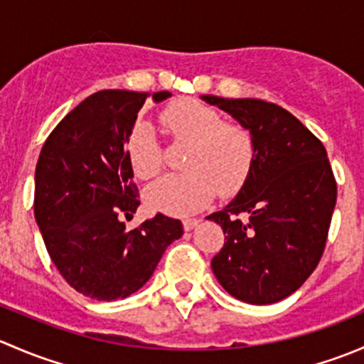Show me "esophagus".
Wrapping results in <instances>:
<instances>
[{
    "label": "esophagus",
    "mask_w": 364,
    "mask_h": 364,
    "mask_svg": "<svg viewBox=\"0 0 364 364\" xmlns=\"http://www.w3.org/2000/svg\"><path fill=\"white\" fill-rule=\"evenodd\" d=\"M199 222H200L199 218H186L183 220V227H185V230H192L193 227L199 225Z\"/></svg>",
    "instance_id": "obj_1"
}]
</instances>
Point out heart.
I'll use <instances>...</instances> for the list:
<instances>
[{"mask_svg":"<svg viewBox=\"0 0 364 364\" xmlns=\"http://www.w3.org/2000/svg\"><path fill=\"white\" fill-rule=\"evenodd\" d=\"M160 124L171 139L192 144L185 161L190 172L164 176L144 190L151 211L185 216L211 203L216 190L232 196L245 185L255 159V141L247 127L223 121L216 109L192 98L165 107ZM127 160L141 179L161 171L164 155L151 124H135L127 139Z\"/></svg>","mask_w":364,"mask_h":364,"instance_id":"obj_1","label":"heart"}]
</instances>
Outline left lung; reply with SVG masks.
Listing matches in <instances>:
<instances>
[{
  "label": "left lung",
  "instance_id": "8db88e82",
  "mask_svg": "<svg viewBox=\"0 0 364 364\" xmlns=\"http://www.w3.org/2000/svg\"><path fill=\"white\" fill-rule=\"evenodd\" d=\"M200 98L247 127L255 141L245 185L222 211L205 216L222 225L227 240L213 257V273L236 299L278 303L306 282L324 252L336 204L328 153L280 105L257 98Z\"/></svg>",
  "mask_w": 364,
  "mask_h": 364
}]
</instances>
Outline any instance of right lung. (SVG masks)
I'll return each instance as SVG.
<instances>
[{"label":"right lung","instance_id":"right-lung-1","mask_svg":"<svg viewBox=\"0 0 364 364\" xmlns=\"http://www.w3.org/2000/svg\"><path fill=\"white\" fill-rule=\"evenodd\" d=\"M149 93L104 90L60 121L40 151L35 218L70 287L98 301L124 299L151 278L183 223L159 213L127 230L139 208L127 139ZM172 97L153 93V102Z\"/></svg>","mask_w":364,"mask_h":364}]
</instances>
